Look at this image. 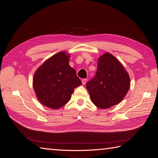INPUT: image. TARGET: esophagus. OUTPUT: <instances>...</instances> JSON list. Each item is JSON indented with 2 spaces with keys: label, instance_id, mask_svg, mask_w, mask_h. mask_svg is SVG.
<instances>
[{
  "label": "esophagus",
  "instance_id": "1",
  "mask_svg": "<svg viewBox=\"0 0 158 158\" xmlns=\"http://www.w3.org/2000/svg\"><path fill=\"white\" fill-rule=\"evenodd\" d=\"M87 82V79L86 78H84L82 80V83L83 85H85Z\"/></svg>",
  "mask_w": 158,
  "mask_h": 158
}]
</instances>
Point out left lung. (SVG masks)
I'll list each match as a JSON object with an SVG mask.
<instances>
[{
    "label": "left lung",
    "mask_w": 158,
    "mask_h": 158,
    "mask_svg": "<svg viewBox=\"0 0 158 158\" xmlns=\"http://www.w3.org/2000/svg\"><path fill=\"white\" fill-rule=\"evenodd\" d=\"M86 88L95 106L107 109L125 98L130 88V78L120 62L107 52L99 58L96 73Z\"/></svg>",
    "instance_id": "obj_1"
}]
</instances>
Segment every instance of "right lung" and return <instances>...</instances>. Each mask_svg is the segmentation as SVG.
<instances>
[{"instance_id": "1", "label": "right lung", "mask_w": 158, "mask_h": 158, "mask_svg": "<svg viewBox=\"0 0 158 158\" xmlns=\"http://www.w3.org/2000/svg\"><path fill=\"white\" fill-rule=\"evenodd\" d=\"M70 56L64 51L47 60L33 76V89L45 106L56 109L68 103L74 88L82 82L69 64Z\"/></svg>"}]
</instances>
